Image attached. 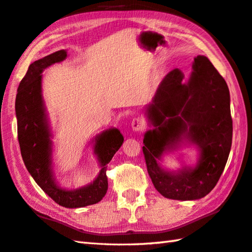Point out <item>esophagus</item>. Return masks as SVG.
<instances>
[{
    "instance_id": "esophagus-1",
    "label": "esophagus",
    "mask_w": 252,
    "mask_h": 252,
    "mask_svg": "<svg viewBox=\"0 0 252 252\" xmlns=\"http://www.w3.org/2000/svg\"><path fill=\"white\" fill-rule=\"evenodd\" d=\"M131 128L135 131H143L146 129V122L141 117H135L131 121Z\"/></svg>"
}]
</instances>
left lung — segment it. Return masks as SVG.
I'll use <instances>...</instances> for the list:
<instances>
[{"instance_id": "8db88e82", "label": "left lung", "mask_w": 252, "mask_h": 252, "mask_svg": "<svg viewBox=\"0 0 252 252\" xmlns=\"http://www.w3.org/2000/svg\"><path fill=\"white\" fill-rule=\"evenodd\" d=\"M192 68L187 83H183L181 69L169 71L147 107L149 120L156 127L143 138L148 173L157 190L174 200L207 196L222 175L232 147L233 120L226 81L205 56L194 58ZM185 137L200 149L198 165L176 174L165 172L156 158Z\"/></svg>"}]
</instances>
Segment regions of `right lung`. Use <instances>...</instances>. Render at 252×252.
<instances>
[{"instance_id": "right-lung-1", "label": "right lung", "mask_w": 252, "mask_h": 252, "mask_svg": "<svg viewBox=\"0 0 252 252\" xmlns=\"http://www.w3.org/2000/svg\"><path fill=\"white\" fill-rule=\"evenodd\" d=\"M66 56V51L61 50L29 66L18 86L15 102L17 135L25 165L41 189L62 207L81 208L97 203L105 196L106 164L121 148L124 138L115 128L102 132L96 138L94 152L102 168L92 184L76 190H65L55 184L51 169V133L41 97V73L48 66L63 61Z\"/></svg>"}]
</instances>
